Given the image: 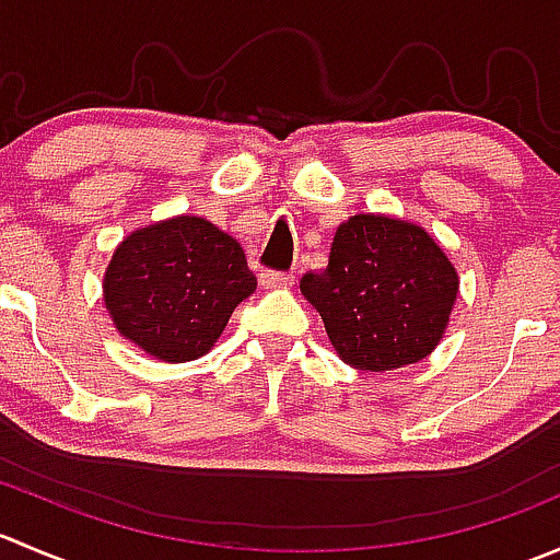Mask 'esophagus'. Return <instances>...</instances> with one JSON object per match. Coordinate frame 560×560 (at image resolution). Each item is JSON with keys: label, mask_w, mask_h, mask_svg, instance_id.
Here are the masks:
<instances>
[{"label": "esophagus", "mask_w": 560, "mask_h": 560, "mask_svg": "<svg viewBox=\"0 0 560 560\" xmlns=\"http://www.w3.org/2000/svg\"><path fill=\"white\" fill-rule=\"evenodd\" d=\"M295 281L292 270H262L259 273V284L262 287H290Z\"/></svg>", "instance_id": "34e87169"}]
</instances>
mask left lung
Returning a JSON list of instances; mask_svg holds the SVG:
<instances>
[{"instance_id": "obj_1", "label": "left lung", "mask_w": 560, "mask_h": 560, "mask_svg": "<svg viewBox=\"0 0 560 560\" xmlns=\"http://www.w3.org/2000/svg\"><path fill=\"white\" fill-rule=\"evenodd\" d=\"M301 292L343 363L393 371L436 349L457 298V273L422 228L360 213L336 230L327 268L308 270Z\"/></svg>"}]
</instances>
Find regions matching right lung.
<instances>
[{
	"instance_id": "add662e5",
	"label": "right lung",
	"mask_w": 560,
	"mask_h": 560,
	"mask_svg": "<svg viewBox=\"0 0 560 560\" xmlns=\"http://www.w3.org/2000/svg\"><path fill=\"white\" fill-rule=\"evenodd\" d=\"M103 290L124 338L151 358L186 363L213 347L257 276L233 235L200 217H175L121 241Z\"/></svg>"
}]
</instances>
